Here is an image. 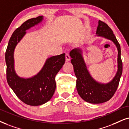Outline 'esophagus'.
Segmentation results:
<instances>
[{"mask_svg": "<svg viewBox=\"0 0 129 129\" xmlns=\"http://www.w3.org/2000/svg\"><path fill=\"white\" fill-rule=\"evenodd\" d=\"M70 59H71V58H70V56L69 53H67L66 55V61H70Z\"/></svg>", "mask_w": 129, "mask_h": 129, "instance_id": "1", "label": "esophagus"}]
</instances>
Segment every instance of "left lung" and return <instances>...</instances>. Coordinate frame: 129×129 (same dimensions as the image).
Instances as JSON below:
<instances>
[{
  "mask_svg": "<svg viewBox=\"0 0 129 129\" xmlns=\"http://www.w3.org/2000/svg\"><path fill=\"white\" fill-rule=\"evenodd\" d=\"M96 35L111 40L116 45L118 50V70L114 79L108 83H100L93 79L87 69L80 49H74L70 52L72 58L71 62L77 77L76 87L78 93L84 101L91 104L104 103L113 96L118 88L123 71L120 45L112 30L107 24L99 20Z\"/></svg>",
  "mask_w": 129,
  "mask_h": 129,
  "instance_id": "8db88e82",
  "label": "left lung"
}]
</instances>
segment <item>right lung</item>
<instances>
[{"label": "right lung", "mask_w": 129, "mask_h": 129, "mask_svg": "<svg viewBox=\"0 0 129 129\" xmlns=\"http://www.w3.org/2000/svg\"><path fill=\"white\" fill-rule=\"evenodd\" d=\"M43 16L26 21L14 31L5 53L6 79L17 97L27 105L38 106L52 98L56 89L55 76L66 61V54L53 56L46 61L37 75L29 79L21 78L14 70V52L15 46L25 35V31L43 20Z\"/></svg>", "instance_id": "right-lung-1"}]
</instances>
